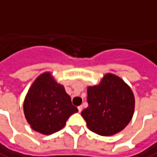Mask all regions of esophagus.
Returning <instances> with one entry per match:
<instances>
[{"mask_svg": "<svg viewBox=\"0 0 157 157\" xmlns=\"http://www.w3.org/2000/svg\"><path fill=\"white\" fill-rule=\"evenodd\" d=\"M78 111H79V113H81V112L82 111V105L78 106Z\"/></svg>", "mask_w": 157, "mask_h": 157, "instance_id": "1", "label": "esophagus"}]
</instances>
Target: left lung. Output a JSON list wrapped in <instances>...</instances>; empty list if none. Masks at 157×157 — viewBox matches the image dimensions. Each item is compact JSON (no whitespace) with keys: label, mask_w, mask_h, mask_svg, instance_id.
<instances>
[{"label":"left lung","mask_w":157,"mask_h":157,"mask_svg":"<svg viewBox=\"0 0 157 157\" xmlns=\"http://www.w3.org/2000/svg\"><path fill=\"white\" fill-rule=\"evenodd\" d=\"M89 106L82 112L88 128L103 136L119 133L133 118L134 96L130 87L113 74H106L98 85L88 87Z\"/></svg>","instance_id":"left-lung-1"}]
</instances>
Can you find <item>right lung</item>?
I'll return each mask as SVG.
<instances>
[{"label":"right lung","mask_w":157,"mask_h":157,"mask_svg":"<svg viewBox=\"0 0 157 157\" xmlns=\"http://www.w3.org/2000/svg\"><path fill=\"white\" fill-rule=\"evenodd\" d=\"M24 112L33 130L48 135L62 129L78 109L72 105L64 87L45 72L31 86L24 99Z\"/></svg>","instance_id":"1"}]
</instances>
